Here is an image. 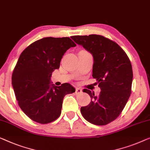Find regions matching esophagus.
Listing matches in <instances>:
<instances>
[{"label":"esophagus","mask_w":150,"mask_h":150,"mask_svg":"<svg viewBox=\"0 0 150 150\" xmlns=\"http://www.w3.org/2000/svg\"><path fill=\"white\" fill-rule=\"evenodd\" d=\"M82 92V89L80 88H76V91H75L76 94H80V93H81Z\"/></svg>","instance_id":"obj_1"}]
</instances>
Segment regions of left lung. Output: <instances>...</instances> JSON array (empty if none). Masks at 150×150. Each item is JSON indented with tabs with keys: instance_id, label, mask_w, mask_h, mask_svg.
I'll use <instances>...</instances> for the list:
<instances>
[{
	"instance_id": "obj_1",
	"label": "left lung",
	"mask_w": 150,
	"mask_h": 150,
	"mask_svg": "<svg viewBox=\"0 0 150 150\" xmlns=\"http://www.w3.org/2000/svg\"><path fill=\"white\" fill-rule=\"evenodd\" d=\"M72 40L92 54L93 77L101 91L95 95L90 90L88 105L81 107L82 116L95 125H105L117 118L127 104L131 93L133 70L123 49L114 41L101 35L74 36Z\"/></svg>"
}]
</instances>
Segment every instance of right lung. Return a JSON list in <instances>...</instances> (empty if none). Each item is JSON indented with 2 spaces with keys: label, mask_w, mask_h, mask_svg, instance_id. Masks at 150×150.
Listing matches in <instances>:
<instances>
[{
  "label": "right lung",
  "mask_w": 150,
  "mask_h": 150,
  "mask_svg": "<svg viewBox=\"0 0 150 150\" xmlns=\"http://www.w3.org/2000/svg\"><path fill=\"white\" fill-rule=\"evenodd\" d=\"M76 47L69 37L36 40L19 56L12 74V86L19 107L32 120L47 124L59 118L65 95L75 92L69 83L52 84L53 71L59 68L67 50Z\"/></svg>",
  "instance_id": "1"
}]
</instances>
